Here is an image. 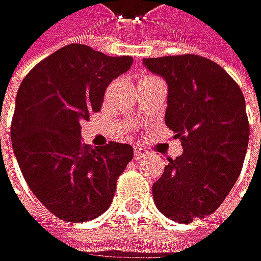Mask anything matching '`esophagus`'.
Instances as JSON below:
<instances>
[{
    "mask_svg": "<svg viewBox=\"0 0 261 261\" xmlns=\"http://www.w3.org/2000/svg\"><path fill=\"white\" fill-rule=\"evenodd\" d=\"M148 154V151L147 150H144V148H139V147H136L135 148V161H141L142 158H145Z\"/></svg>",
    "mask_w": 261,
    "mask_h": 261,
    "instance_id": "1",
    "label": "esophagus"
}]
</instances>
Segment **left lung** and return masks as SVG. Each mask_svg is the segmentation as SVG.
I'll use <instances>...</instances> for the list:
<instances>
[{"label":"left lung","instance_id":"8db88e82","mask_svg":"<svg viewBox=\"0 0 261 261\" xmlns=\"http://www.w3.org/2000/svg\"><path fill=\"white\" fill-rule=\"evenodd\" d=\"M168 84L165 125L184 153L153 185L158 210L179 223L213 214L237 182L249 141L245 97L214 61L199 55L145 58Z\"/></svg>","mask_w":261,"mask_h":261}]
</instances>
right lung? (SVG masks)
<instances>
[{
	"label": "right lung",
	"mask_w": 261,
	"mask_h": 261,
	"mask_svg": "<svg viewBox=\"0 0 261 261\" xmlns=\"http://www.w3.org/2000/svg\"><path fill=\"white\" fill-rule=\"evenodd\" d=\"M132 64V56L68 44L36 64L19 85L13 153L32 193L61 220L88 222L105 213L117 177L133 159L128 144L93 148L81 139V122L100 110L108 84Z\"/></svg>",
	"instance_id": "obj_1"
}]
</instances>
